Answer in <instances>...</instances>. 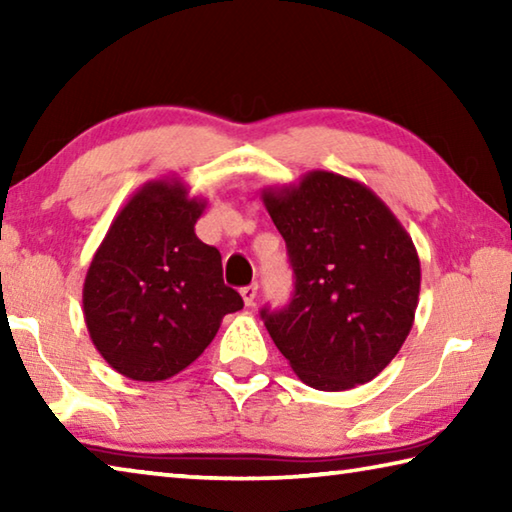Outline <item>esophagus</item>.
Instances as JSON below:
<instances>
[{
    "instance_id": "obj_1",
    "label": "esophagus",
    "mask_w": 512,
    "mask_h": 512,
    "mask_svg": "<svg viewBox=\"0 0 512 512\" xmlns=\"http://www.w3.org/2000/svg\"><path fill=\"white\" fill-rule=\"evenodd\" d=\"M241 298H244V302H246L248 307H253L255 300H257V284H250V287L241 289Z\"/></svg>"
}]
</instances>
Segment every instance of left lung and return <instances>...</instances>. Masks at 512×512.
I'll list each match as a JSON object with an SVG mask.
<instances>
[{
    "mask_svg": "<svg viewBox=\"0 0 512 512\" xmlns=\"http://www.w3.org/2000/svg\"><path fill=\"white\" fill-rule=\"evenodd\" d=\"M262 198L296 275L289 305L262 309L277 350L316 391L375 379L418 307L420 259L409 232L372 189L332 171L266 187Z\"/></svg>",
    "mask_w": 512,
    "mask_h": 512,
    "instance_id": "obj_1",
    "label": "left lung"
}]
</instances>
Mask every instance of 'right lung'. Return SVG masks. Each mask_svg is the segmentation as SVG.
I'll return each mask as SVG.
<instances>
[{"mask_svg":"<svg viewBox=\"0 0 512 512\" xmlns=\"http://www.w3.org/2000/svg\"><path fill=\"white\" fill-rule=\"evenodd\" d=\"M203 198L178 178L151 180L121 207L83 284L90 339L119 375L164 381L201 357L225 314L244 307L223 284L221 253L196 237Z\"/></svg>","mask_w":512,"mask_h":512,"instance_id":"1","label":"right lung"}]
</instances>
